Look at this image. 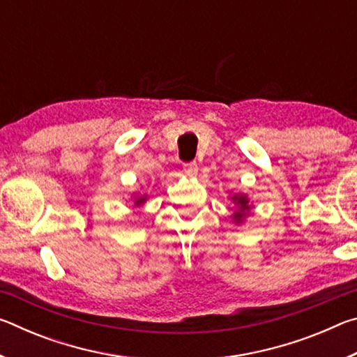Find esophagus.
Returning a JSON list of instances; mask_svg holds the SVG:
<instances>
[{
  "label": "esophagus",
  "instance_id": "esophagus-1",
  "mask_svg": "<svg viewBox=\"0 0 357 357\" xmlns=\"http://www.w3.org/2000/svg\"><path fill=\"white\" fill-rule=\"evenodd\" d=\"M184 173L187 174V176H197V173H198L197 162H189V164H184Z\"/></svg>",
  "mask_w": 357,
  "mask_h": 357
}]
</instances>
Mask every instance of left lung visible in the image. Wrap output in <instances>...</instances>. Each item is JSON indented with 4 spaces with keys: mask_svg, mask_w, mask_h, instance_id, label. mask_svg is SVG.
<instances>
[{
    "mask_svg": "<svg viewBox=\"0 0 357 357\" xmlns=\"http://www.w3.org/2000/svg\"><path fill=\"white\" fill-rule=\"evenodd\" d=\"M231 200L238 206V209L234 211V214H233V220L236 223H243L247 214H249L252 209L249 198H247V195H244V193H236V195L231 197Z\"/></svg>",
    "mask_w": 357,
    "mask_h": 357,
    "instance_id": "1",
    "label": "left lung"
}]
</instances>
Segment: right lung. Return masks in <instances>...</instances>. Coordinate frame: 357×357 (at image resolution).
<instances>
[{"instance_id":"add662e5","label":"right lung","mask_w":357,"mask_h":357,"mask_svg":"<svg viewBox=\"0 0 357 357\" xmlns=\"http://www.w3.org/2000/svg\"><path fill=\"white\" fill-rule=\"evenodd\" d=\"M144 202H146V195H143V197H138V198H135V206H140V204H143Z\"/></svg>"}]
</instances>
